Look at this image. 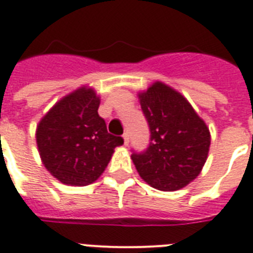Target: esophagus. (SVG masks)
<instances>
[{
	"mask_svg": "<svg viewBox=\"0 0 253 253\" xmlns=\"http://www.w3.org/2000/svg\"><path fill=\"white\" fill-rule=\"evenodd\" d=\"M123 139H124L125 146H128V143H129V134H128V133H124V134H123Z\"/></svg>",
	"mask_w": 253,
	"mask_h": 253,
	"instance_id": "1",
	"label": "esophagus"
}]
</instances>
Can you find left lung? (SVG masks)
Listing matches in <instances>:
<instances>
[{"label":"left lung","instance_id":"1","mask_svg":"<svg viewBox=\"0 0 253 253\" xmlns=\"http://www.w3.org/2000/svg\"><path fill=\"white\" fill-rule=\"evenodd\" d=\"M150 128V145L134 153L139 176L155 189L177 191L199 176L208 159L210 132L191 103L175 88L154 82L138 92Z\"/></svg>","mask_w":253,"mask_h":253}]
</instances>
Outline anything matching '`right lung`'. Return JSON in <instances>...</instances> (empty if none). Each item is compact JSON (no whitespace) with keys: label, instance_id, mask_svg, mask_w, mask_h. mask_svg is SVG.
Returning a JSON list of instances; mask_svg holds the SVG:
<instances>
[{"label":"right lung","instance_id":"right-lung-1","mask_svg":"<svg viewBox=\"0 0 253 253\" xmlns=\"http://www.w3.org/2000/svg\"><path fill=\"white\" fill-rule=\"evenodd\" d=\"M100 99L82 86L60 99L39 121L36 145L44 167L66 185L84 187L98 180L121 137L107 132L98 115Z\"/></svg>","mask_w":253,"mask_h":253}]
</instances>
